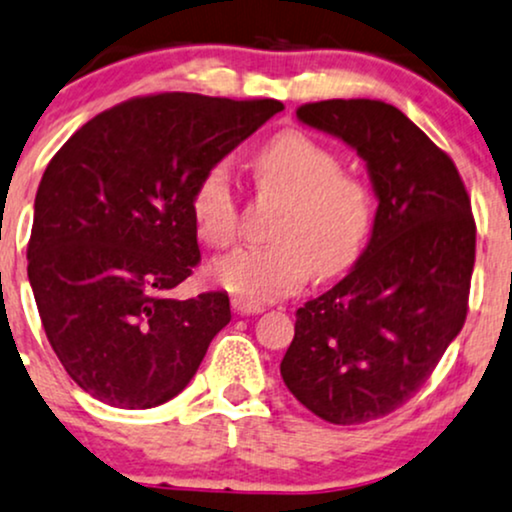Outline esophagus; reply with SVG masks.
I'll list each match as a JSON object with an SVG mask.
<instances>
[{
  "label": "esophagus",
  "instance_id": "esophagus-1",
  "mask_svg": "<svg viewBox=\"0 0 512 512\" xmlns=\"http://www.w3.org/2000/svg\"><path fill=\"white\" fill-rule=\"evenodd\" d=\"M231 305L238 315H260V312H264V305L250 303V300H243V298H233Z\"/></svg>",
  "mask_w": 512,
  "mask_h": 512
}]
</instances>
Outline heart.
<instances>
[{"label":"heart","mask_w":512,"mask_h":512,"mask_svg":"<svg viewBox=\"0 0 512 512\" xmlns=\"http://www.w3.org/2000/svg\"><path fill=\"white\" fill-rule=\"evenodd\" d=\"M257 190L283 200L267 248H240L209 267L221 288L269 303L298 291L317 272L324 279L348 272L360 260L372 231V195L357 178L341 174V159L300 131L274 135L255 157ZM193 219L209 245L233 243L238 197L226 164H214L193 193Z\"/></svg>","instance_id":"heart-1"}]
</instances>
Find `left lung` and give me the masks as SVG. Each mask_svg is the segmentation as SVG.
<instances>
[{"instance_id":"obj_1","label":"left lung","mask_w":512,"mask_h":512,"mask_svg":"<svg viewBox=\"0 0 512 512\" xmlns=\"http://www.w3.org/2000/svg\"><path fill=\"white\" fill-rule=\"evenodd\" d=\"M295 114L353 147L379 207L346 279L295 312L281 377L322 420L362 424L415 396L463 329L477 229L451 157L393 104L324 100Z\"/></svg>"}]
</instances>
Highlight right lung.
Here are the masks:
<instances>
[{
	"label": "right lung",
	"instance_id": "right-lung-1",
	"mask_svg": "<svg viewBox=\"0 0 512 512\" xmlns=\"http://www.w3.org/2000/svg\"><path fill=\"white\" fill-rule=\"evenodd\" d=\"M283 109L188 92L138 97L97 114L42 176L28 281L69 377L112 408L178 396L229 295L169 298L200 262L193 193L200 178Z\"/></svg>",
	"mask_w": 512,
	"mask_h": 512
}]
</instances>
